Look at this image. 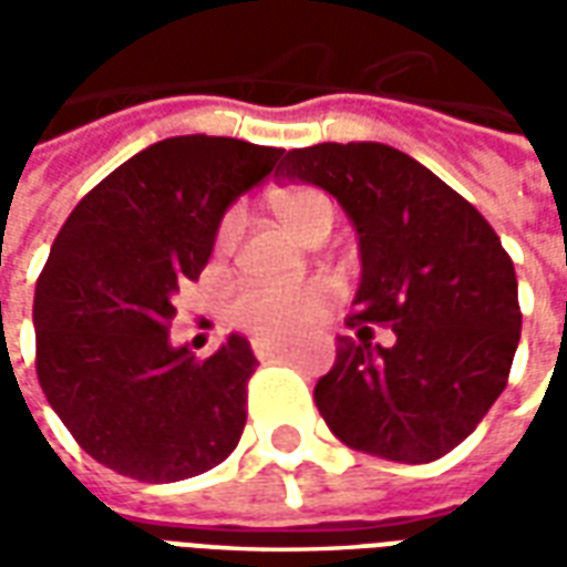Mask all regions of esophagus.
<instances>
[{"mask_svg":"<svg viewBox=\"0 0 567 567\" xmlns=\"http://www.w3.org/2000/svg\"><path fill=\"white\" fill-rule=\"evenodd\" d=\"M251 349H255V355L258 361H272V358H279L288 352V343H279V340H251Z\"/></svg>","mask_w":567,"mask_h":567,"instance_id":"34e87169","label":"esophagus"}]
</instances>
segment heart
<instances>
[{
	"instance_id": "obj_1",
	"label": "heart",
	"mask_w": 567,
	"mask_h": 567,
	"mask_svg": "<svg viewBox=\"0 0 567 567\" xmlns=\"http://www.w3.org/2000/svg\"><path fill=\"white\" fill-rule=\"evenodd\" d=\"M272 212L282 221L285 230H291L297 239L309 243L321 230H331L333 203L319 187H285L272 194ZM243 227V215L230 209L215 230V251L227 255L236 246V236ZM331 285L307 282L295 288H246L236 297L234 321L260 340H282L291 333L303 331L307 324L319 319L331 303Z\"/></svg>"
}]
</instances>
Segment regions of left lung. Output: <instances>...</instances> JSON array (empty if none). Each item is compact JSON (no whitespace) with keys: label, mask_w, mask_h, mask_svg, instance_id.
<instances>
[{"label":"left lung","mask_w":567,"mask_h":567,"mask_svg":"<svg viewBox=\"0 0 567 567\" xmlns=\"http://www.w3.org/2000/svg\"><path fill=\"white\" fill-rule=\"evenodd\" d=\"M279 178L328 190L355 224L361 282L316 406L346 446L425 464L486 416L519 346L511 255L480 212L427 166L382 142L291 148ZM368 323H392L373 347Z\"/></svg>","instance_id":"left-lung-1"}]
</instances>
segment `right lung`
<instances>
[{
    "mask_svg": "<svg viewBox=\"0 0 567 567\" xmlns=\"http://www.w3.org/2000/svg\"><path fill=\"white\" fill-rule=\"evenodd\" d=\"M282 148L173 136L121 163L72 209L35 282V373L91 458L140 483L221 464L246 427V337L199 361L169 343L173 297L215 248L236 197Z\"/></svg>",
    "mask_w": 567,
    "mask_h": 567,
    "instance_id": "1",
    "label": "right lung"
}]
</instances>
